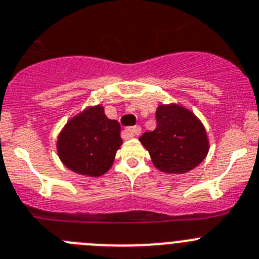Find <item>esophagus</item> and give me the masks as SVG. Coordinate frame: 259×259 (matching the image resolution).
<instances>
[{
	"mask_svg": "<svg viewBox=\"0 0 259 259\" xmlns=\"http://www.w3.org/2000/svg\"><path fill=\"white\" fill-rule=\"evenodd\" d=\"M141 132H142L141 126H138V125H137V126L126 127V129H125V132H124V134H125V137H126V138H133V137H135V135L141 134Z\"/></svg>",
	"mask_w": 259,
	"mask_h": 259,
	"instance_id": "obj_1",
	"label": "esophagus"
}]
</instances>
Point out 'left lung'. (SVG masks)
I'll use <instances>...</instances> for the list:
<instances>
[{
  "mask_svg": "<svg viewBox=\"0 0 259 259\" xmlns=\"http://www.w3.org/2000/svg\"><path fill=\"white\" fill-rule=\"evenodd\" d=\"M156 129L139 138L155 167L167 174H185L206 157V130L190 109L176 103L161 104L156 109Z\"/></svg>",
  "mask_w": 259,
  "mask_h": 259,
  "instance_id": "8db88e82",
  "label": "left lung"
}]
</instances>
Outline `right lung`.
Instances as JSON below:
<instances>
[{
	"mask_svg": "<svg viewBox=\"0 0 259 259\" xmlns=\"http://www.w3.org/2000/svg\"><path fill=\"white\" fill-rule=\"evenodd\" d=\"M118 121L109 120L103 106L88 107L72 117L59 133L58 156L74 173L101 177L115 161L122 144Z\"/></svg>",
	"mask_w": 259,
	"mask_h": 259,
	"instance_id": "right-lung-1",
	"label": "right lung"
}]
</instances>
